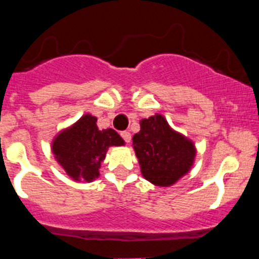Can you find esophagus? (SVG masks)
<instances>
[{
  "mask_svg": "<svg viewBox=\"0 0 259 259\" xmlns=\"http://www.w3.org/2000/svg\"><path fill=\"white\" fill-rule=\"evenodd\" d=\"M122 137H123V140L125 141V143H131V134L128 131H123L122 134Z\"/></svg>",
  "mask_w": 259,
  "mask_h": 259,
  "instance_id": "34e87169",
  "label": "esophagus"
}]
</instances>
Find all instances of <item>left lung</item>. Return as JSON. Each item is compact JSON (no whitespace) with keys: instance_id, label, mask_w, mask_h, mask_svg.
Masks as SVG:
<instances>
[{"instance_id":"1","label":"left lung","mask_w":259,"mask_h":259,"mask_svg":"<svg viewBox=\"0 0 259 259\" xmlns=\"http://www.w3.org/2000/svg\"><path fill=\"white\" fill-rule=\"evenodd\" d=\"M132 140L141 174L158 187H170L187 175L197 153L193 141L172 130L161 114L141 119Z\"/></svg>"}]
</instances>
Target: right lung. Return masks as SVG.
<instances>
[{"label":"right lung","instance_id":"right-lung-1","mask_svg":"<svg viewBox=\"0 0 259 259\" xmlns=\"http://www.w3.org/2000/svg\"><path fill=\"white\" fill-rule=\"evenodd\" d=\"M122 145L124 140L118 132L113 128L98 130L97 118L84 114L53 139L52 152L71 179L91 183L100 176L101 163L110 146Z\"/></svg>","mask_w":259,"mask_h":259}]
</instances>
